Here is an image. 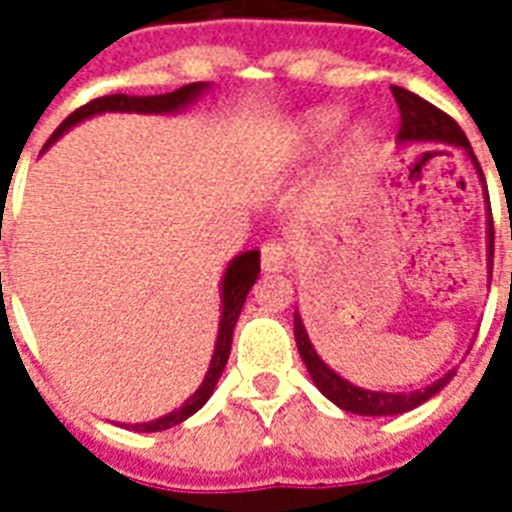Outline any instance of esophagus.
<instances>
[{
  "mask_svg": "<svg viewBox=\"0 0 512 512\" xmlns=\"http://www.w3.org/2000/svg\"><path fill=\"white\" fill-rule=\"evenodd\" d=\"M289 263V247L284 241H268L260 249V265H263L265 273L284 271Z\"/></svg>",
  "mask_w": 512,
  "mask_h": 512,
  "instance_id": "1",
  "label": "esophagus"
}]
</instances>
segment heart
Returning a JSON list of instances; mask_svg holds the SVG:
<instances>
[{
	"label": "heart",
	"instance_id": "1",
	"mask_svg": "<svg viewBox=\"0 0 512 512\" xmlns=\"http://www.w3.org/2000/svg\"><path fill=\"white\" fill-rule=\"evenodd\" d=\"M345 122V114H342L340 108H321L316 114L308 116V122H305V138L311 140V143H327L337 135V130ZM374 148V127L372 124H356L353 130H350L348 140H345V164L348 167H361L366 162V156L372 154Z\"/></svg>",
	"mask_w": 512,
	"mask_h": 512
}]
</instances>
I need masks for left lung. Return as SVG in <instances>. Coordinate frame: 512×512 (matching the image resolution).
Returning a JSON list of instances; mask_svg holds the SVG:
<instances>
[{"instance_id": "obj_1", "label": "left lung", "mask_w": 512, "mask_h": 512, "mask_svg": "<svg viewBox=\"0 0 512 512\" xmlns=\"http://www.w3.org/2000/svg\"><path fill=\"white\" fill-rule=\"evenodd\" d=\"M393 98L398 103V111H401V127H398V140L401 143H417V140H441V143H452V146H460L468 151V156L476 164L478 175H481V167H478V159L473 156V148H470L465 132L460 130V124L454 122L452 116L444 114L441 108H436L428 100H422L420 95L404 90V87H390ZM489 215H492V207H489ZM494 255V231L489 228V257ZM295 340L297 350L303 356L308 372H311L316 388L324 393V396L337 404L345 412L353 414H366V417H385V414H401L409 412L414 406L425 404L430 396H436L438 390L444 388L446 382L452 380L454 372L444 374L441 380L428 385L425 390H414V393H374V390H364L350 385L329 369L324 361L319 358V353L313 350L311 340H308V332L303 327V319L300 313H295Z\"/></svg>"}]
</instances>
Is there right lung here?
Masks as SVG:
<instances>
[{"label":"right lung","mask_w":512,"mask_h":512,"mask_svg":"<svg viewBox=\"0 0 512 512\" xmlns=\"http://www.w3.org/2000/svg\"><path fill=\"white\" fill-rule=\"evenodd\" d=\"M207 90L204 82L185 84L180 90L167 92V95H148V98H138V95H106V98H95L90 103H84L82 108H76L74 114L68 116L66 122L60 124L58 130L52 132V138L47 140L50 146L52 140H58L68 127H74L76 122H82L87 116L103 114V111H138V114H172L177 108L188 106L191 100H196L201 92ZM44 146V148H47ZM257 273H260V252L252 249V252H244L228 265L223 279V316H220V335H217L215 356L209 361L207 377L199 385V390L193 393L188 401H185L177 412H170L162 420L143 422V425H132L140 433H156V430H167L172 425H180L183 420H188L193 412H199L201 406L207 404V398L212 396L220 374H223L225 364H228V356H231V340H233V327L239 321V313L244 308V300H247V292L255 284Z\"/></svg>","instance_id":"right-lung-1"}]
</instances>
